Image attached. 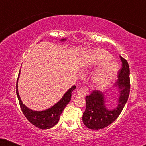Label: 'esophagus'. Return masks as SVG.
Returning a JSON list of instances; mask_svg holds the SVG:
<instances>
[{
  "label": "esophagus",
  "instance_id": "obj_1",
  "mask_svg": "<svg viewBox=\"0 0 146 146\" xmlns=\"http://www.w3.org/2000/svg\"><path fill=\"white\" fill-rule=\"evenodd\" d=\"M88 89L87 87H84V88H80V89L78 90V95H82V96H85L88 93Z\"/></svg>",
  "mask_w": 146,
  "mask_h": 146
}]
</instances>
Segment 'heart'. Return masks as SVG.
<instances>
[{
  "label": "heart",
  "instance_id": "obj_1",
  "mask_svg": "<svg viewBox=\"0 0 146 146\" xmlns=\"http://www.w3.org/2000/svg\"><path fill=\"white\" fill-rule=\"evenodd\" d=\"M112 56L108 52L103 49H98L91 51L83 60V65L87 66L101 65L106 62L99 72V78L106 80L113 75L118 70V65L115 61H108Z\"/></svg>",
  "mask_w": 146,
  "mask_h": 146
}]
</instances>
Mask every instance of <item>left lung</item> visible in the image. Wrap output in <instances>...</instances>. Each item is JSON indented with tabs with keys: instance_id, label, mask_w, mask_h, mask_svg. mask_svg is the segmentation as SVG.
Segmentation results:
<instances>
[{
	"instance_id": "8db88e82",
	"label": "left lung",
	"mask_w": 146,
	"mask_h": 146,
	"mask_svg": "<svg viewBox=\"0 0 146 146\" xmlns=\"http://www.w3.org/2000/svg\"><path fill=\"white\" fill-rule=\"evenodd\" d=\"M122 66L118 71V80L115 86L119 89L118 105L113 110H109L105 105L104 95L100 90H93L86 97V110L83 113L82 121L87 128L100 130L111 124L119 116L124 108L130 94V68L127 60L120 56Z\"/></svg>"
}]
</instances>
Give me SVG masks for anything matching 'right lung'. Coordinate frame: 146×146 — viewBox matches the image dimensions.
<instances>
[{"mask_svg":"<svg viewBox=\"0 0 146 146\" xmlns=\"http://www.w3.org/2000/svg\"><path fill=\"white\" fill-rule=\"evenodd\" d=\"M64 40H65V39L61 40V41ZM20 72L21 71H19V75ZM19 75H18V76H19ZM17 84L18 80L17 82H16V95L18 96L22 112L31 124L35 125L37 128L42 129V130L53 128L54 125H56L58 123L60 119V115L62 113L63 110L64 109L66 106L68 104V102L71 100L72 92L76 88L75 86H72L64 95V96L58 103L53 105L48 109L43 110V111H34V110L29 109L26 106L23 104L19 94H18Z\"/></svg>","mask_w":146,"mask_h":146,"instance_id":"1","label":"right lung"}]
</instances>
